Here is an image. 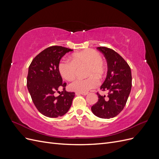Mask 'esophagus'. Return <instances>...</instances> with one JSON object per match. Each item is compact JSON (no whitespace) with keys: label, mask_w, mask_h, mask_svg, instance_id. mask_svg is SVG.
Here are the masks:
<instances>
[{"label":"esophagus","mask_w":159,"mask_h":159,"mask_svg":"<svg viewBox=\"0 0 159 159\" xmlns=\"http://www.w3.org/2000/svg\"><path fill=\"white\" fill-rule=\"evenodd\" d=\"M88 92H76L75 93V94L77 95H88Z\"/></svg>","instance_id":"1"}]
</instances>
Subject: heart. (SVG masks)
Instances as JSON below:
<instances>
[{
  "label": "heart",
  "mask_w": 159,
  "mask_h": 159,
  "mask_svg": "<svg viewBox=\"0 0 159 159\" xmlns=\"http://www.w3.org/2000/svg\"><path fill=\"white\" fill-rule=\"evenodd\" d=\"M71 61L61 60L58 64L60 74L64 80H74L77 68L87 66L86 75L90 76L86 79H77L69 85V89L77 92H88L97 87L99 81L95 77L102 78L105 73L103 58L99 53L92 49H88L76 53L71 56Z\"/></svg>",
  "instance_id": "obj_1"
}]
</instances>
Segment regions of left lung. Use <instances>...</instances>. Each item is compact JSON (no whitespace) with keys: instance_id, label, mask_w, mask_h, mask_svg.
<instances>
[{"instance_id":"left-lung-1","label":"left lung","mask_w":159,"mask_h":159,"mask_svg":"<svg viewBox=\"0 0 159 159\" xmlns=\"http://www.w3.org/2000/svg\"><path fill=\"white\" fill-rule=\"evenodd\" d=\"M107 63V74L100 89L107 91L105 95H98V101L91 107L93 113L99 118L110 119L121 113L125 106L132 86L131 71L123 57L113 50L106 47H98Z\"/></svg>"}]
</instances>
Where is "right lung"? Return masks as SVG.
I'll list each match as a JSON object with an SVG mask.
<instances>
[{
  "instance_id": "obj_1",
  "label": "right lung",
  "mask_w": 159,
  "mask_h": 159,
  "mask_svg": "<svg viewBox=\"0 0 159 159\" xmlns=\"http://www.w3.org/2000/svg\"><path fill=\"white\" fill-rule=\"evenodd\" d=\"M73 50L65 47L50 46L37 55L29 66L27 88L32 102L40 113L56 118L63 116L70 109L74 92L66 91V83L62 82L58 71L60 60ZM63 91L60 93L59 89ZM59 92L60 96L55 94Z\"/></svg>"
}]
</instances>
